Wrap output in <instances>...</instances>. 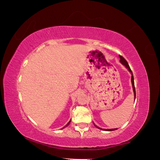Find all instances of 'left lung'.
I'll return each instance as SVG.
<instances>
[{
    "instance_id": "1",
    "label": "left lung",
    "mask_w": 160,
    "mask_h": 160,
    "mask_svg": "<svg viewBox=\"0 0 160 160\" xmlns=\"http://www.w3.org/2000/svg\"><path fill=\"white\" fill-rule=\"evenodd\" d=\"M120 56V62L123 64L124 66H125V67H127V69H128V70L129 71V72H131V83H132V90H133V92H134V97H135V96H136V93H135V85H134V78H133V75H132V71H131V68H130V67H129V65H128V62H127V61L123 57H122V56ZM93 124L95 125V127H97L98 128H99V129H101V130H103V131H115V130H117V128H112V129H104V128H100V127H97V126L94 123H93Z\"/></svg>"
}]
</instances>
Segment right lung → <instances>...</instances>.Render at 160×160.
Wrapping results in <instances>:
<instances>
[{"label": "right lung", "mask_w": 160, "mask_h": 160, "mask_svg": "<svg viewBox=\"0 0 160 160\" xmlns=\"http://www.w3.org/2000/svg\"><path fill=\"white\" fill-rule=\"evenodd\" d=\"M70 122H71V120H70V121H69V122H68V123H67V124H66V126H65V127H64H64H67V126H68V125H69V124H70Z\"/></svg>", "instance_id": "add662e5"}]
</instances>
